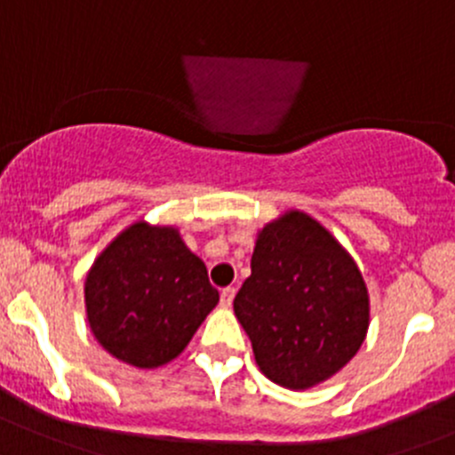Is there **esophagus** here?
I'll list each match as a JSON object with an SVG mask.
<instances>
[{
    "label": "esophagus",
    "instance_id": "esophagus-1",
    "mask_svg": "<svg viewBox=\"0 0 455 455\" xmlns=\"http://www.w3.org/2000/svg\"><path fill=\"white\" fill-rule=\"evenodd\" d=\"M233 296H235V287H224V290L220 291V300H222L224 307H231Z\"/></svg>",
    "mask_w": 455,
    "mask_h": 455
}]
</instances>
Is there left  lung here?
Segmentation results:
<instances>
[{"label": "left lung", "instance_id": "8db88e82", "mask_svg": "<svg viewBox=\"0 0 455 455\" xmlns=\"http://www.w3.org/2000/svg\"><path fill=\"white\" fill-rule=\"evenodd\" d=\"M233 309L260 371L294 390L341 371L368 330V291L355 260L299 211L262 228Z\"/></svg>", "mask_w": 455, "mask_h": 455}]
</instances>
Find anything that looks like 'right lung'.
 <instances>
[{"label":"right lung","instance_id":"add662e5","mask_svg":"<svg viewBox=\"0 0 455 455\" xmlns=\"http://www.w3.org/2000/svg\"><path fill=\"white\" fill-rule=\"evenodd\" d=\"M84 300L93 337L109 355L156 368L188 346L220 294L175 228L137 222L96 258Z\"/></svg>","mask_w":455,"mask_h":455}]
</instances>
